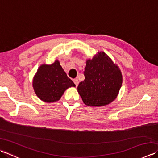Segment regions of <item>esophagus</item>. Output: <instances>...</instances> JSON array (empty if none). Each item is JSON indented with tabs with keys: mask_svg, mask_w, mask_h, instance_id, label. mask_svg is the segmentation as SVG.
Masks as SVG:
<instances>
[{
	"mask_svg": "<svg viewBox=\"0 0 158 158\" xmlns=\"http://www.w3.org/2000/svg\"><path fill=\"white\" fill-rule=\"evenodd\" d=\"M73 82H74V83H75V84L76 87H77V85H79V80L77 79H74V80H73Z\"/></svg>",
	"mask_w": 158,
	"mask_h": 158,
	"instance_id": "1",
	"label": "esophagus"
}]
</instances>
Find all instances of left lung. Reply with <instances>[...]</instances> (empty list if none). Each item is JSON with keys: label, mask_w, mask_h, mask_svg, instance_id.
<instances>
[{"label": "left lung", "mask_w": 158, "mask_h": 158, "mask_svg": "<svg viewBox=\"0 0 158 158\" xmlns=\"http://www.w3.org/2000/svg\"><path fill=\"white\" fill-rule=\"evenodd\" d=\"M83 73L85 79L79 83L77 91L85 105L102 106L115 100L122 85V74L105 52L87 60Z\"/></svg>", "instance_id": "obj_1"}]
</instances>
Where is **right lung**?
Segmentation results:
<instances>
[{
	"instance_id": "obj_1",
	"label": "right lung",
	"mask_w": 158,
	"mask_h": 158,
	"mask_svg": "<svg viewBox=\"0 0 158 158\" xmlns=\"http://www.w3.org/2000/svg\"><path fill=\"white\" fill-rule=\"evenodd\" d=\"M32 86L36 95L45 102L58 101L64 92L75 83L66 75L58 60L52 64H42L33 77Z\"/></svg>"
}]
</instances>
